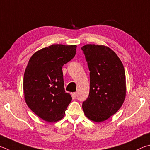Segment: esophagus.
<instances>
[{"mask_svg":"<svg viewBox=\"0 0 150 150\" xmlns=\"http://www.w3.org/2000/svg\"><path fill=\"white\" fill-rule=\"evenodd\" d=\"M77 92H73V93H72V96L74 97V98H75L76 96H77Z\"/></svg>","mask_w":150,"mask_h":150,"instance_id":"1","label":"esophagus"}]
</instances>
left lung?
Instances as JSON below:
<instances>
[{"mask_svg": "<svg viewBox=\"0 0 150 150\" xmlns=\"http://www.w3.org/2000/svg\"><path fill=\"white\" fill-rule=\"evenodd\" d=\"M90 71V92L82 107L87 118L102 122L117 111L126 96L124 66L114 51L103 45L81 48Z\"/></svg>", "mask_w": 150, "mask_h": 150, "instance_id": "obj_1", "label": "left lung"}]
</instances>
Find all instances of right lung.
<instances>
[{
    "mask_svg": "<svg viewBox=\"0 0 150 150\" xmlns=\"http://www.w3.org/2000/svg\"><path fill=\"white\" fill-rule=\"evenodd\" d=\"M76 48V45H52L29 59L23 77L24 97L28 107L46 121L61 120L71 102L64 89L62 66L74 58Z\"/></svg>",
    "mask_w": 150,
    "mask_h": 150,
    "instance_id": "obj_1",
    "label": "right lung"
}]
</instances>
